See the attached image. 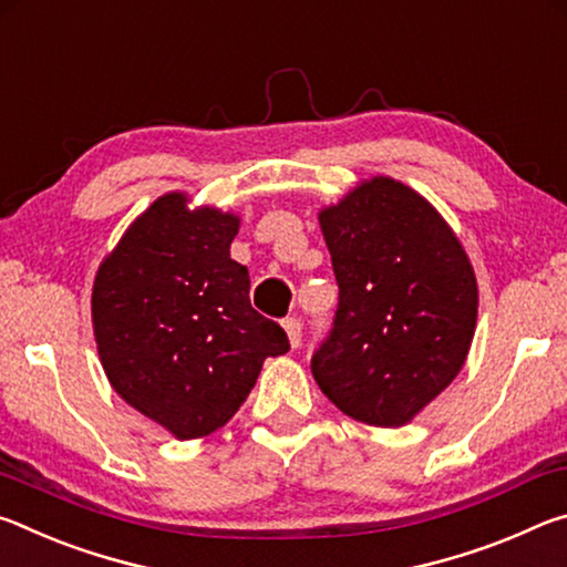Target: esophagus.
<instances>
[{
    "instance_id": "esophagus-1",
    "label": "esophagus",
    "mask_w": 567,
    "mask_h": 567,
    "mask_svg": "<svg viewBox=\"0 0 567 567\" xmlns=\"http://www.w3.org/2000/svg\"><path fill=\"white\" fill-rule=\"evenodd\" d=\"M282 324H285L287 340H290V348L292 350L300 348V342H302V322L297 320V318H287Z\"/></svg>"
}]
</instances>
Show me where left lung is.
Returning <instances> with one entry per match:
<instances>
[{
  "instance_id": "1",
  "label": "left lung",
  "mask_w": 567,
  "mask_h": 567,
  "mask_svg": "<svg viewBox=\"0 0 567 567\" xmlns=\"http://www.w3.org/2000/svg\"><path fill=\"white\" fill-rule=\"evenodd\" d=\"M340 302L312 375L344 415L400 427L465 364L477 322L473 265L415 189L372 177L320 213Z\"/></svg>"
}]
</instances>
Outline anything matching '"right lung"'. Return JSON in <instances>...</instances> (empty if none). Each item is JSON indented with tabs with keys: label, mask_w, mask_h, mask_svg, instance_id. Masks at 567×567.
Masks as SVG:
<instances>
[{
	"label": "right lung",
	"mask_w": 567,
	"mask_h": 567,
	"mask_svg": "<svg viewBox=\"0 0 567 567\" xmlns=\"http://www.w3.org/2000/svg\"><path fill=\"white\" fill-rule=\"evenodd\" d=\"M155 199L104 257L92 324L114 392L177 440L215 433L255 388L262 362L290 350L249 305L247 267L229 257L239 217Z\"/></svg>",
	"instance_id": "right-lung-1"
}]
</instances>
